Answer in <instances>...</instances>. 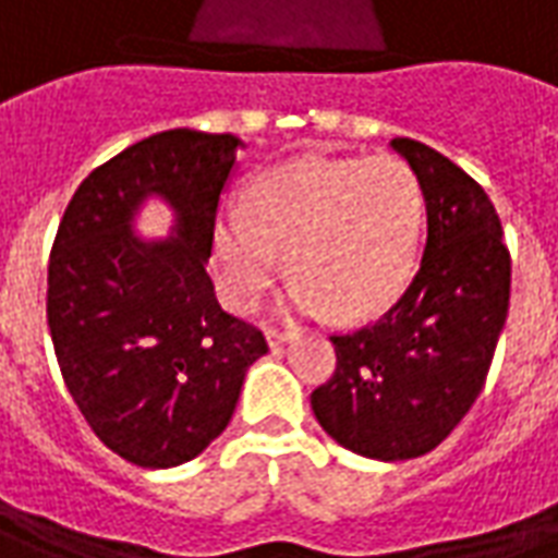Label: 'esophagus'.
<instances>
[{"label": "esophagus", "instance_id": "esophagus-1", "mask_svg": "<svg viewBox=\"0 0 558 558\" xmlns=\"http://www.w3.org/2000/svg\"><path fill=\"white\" fill-rule=\"evenodd\" d=\"M268 344L271 347H280V344H287L292 338V332H287V329H268Z\"/></svg>", "mask_w": 558, "mask_h": 558}]
</instances>
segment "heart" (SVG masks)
I'll return each mask as SVG.
<instances>
[{
  "label": "heart",
  "mask_w": 558,
  "mask_h": 558,
  "mask_svg": "<svg viewBox=\"0 0 558 558\" xmlns=\"http://www.w3.org/2000/svg\"><path fill=\"white\" fill-rule=\"evenodd\" d=\"M426 196L416 171L396 157L292 159L259 171L244 214L217 223L226 299L253 311L287 253L290 305L302 314L372 317L414 275Z\"/></svg>",
  "instance_id": "b5f03b06"
}]
</instances>
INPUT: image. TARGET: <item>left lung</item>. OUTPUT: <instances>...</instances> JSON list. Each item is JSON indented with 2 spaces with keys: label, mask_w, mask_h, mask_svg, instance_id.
I'll use <instances>...</instances> for the list:
<instances>
[{
  "label": "left lung",
  "mask_w": 558,
  "mask_h": 558,
  "mask_svg": "<svg viewBox=\"0 0 558 558\" xmlns=\"http://www.w3.org/2000/svg\"><path fill=\"white\" fill-rule=\"evenodd\" d=\"M426 196V251L384 317L332 335L335 372L311 392L317 423L353 453L399 462L435 450L469 414L510 302V253L483 186L414 138H392Z\"/></svg>",
  "instance_id": "left-lung-1"
}]
</instances>
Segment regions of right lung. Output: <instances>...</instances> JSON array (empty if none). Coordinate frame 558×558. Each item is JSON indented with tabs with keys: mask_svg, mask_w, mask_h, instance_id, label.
<instances>
[{
	"mask_svg": "<svg viewBox=\"0 0 558 558\" xmlns=\"http://www.w3.org/2000/svg\"><path fill=\"white\" fill-rule=\"evenodd\" d=\"M241 138L157 132L93 169L48 263V326L62 380L96 438L142 469L190 462L229 426L266 335L220 307L205 263ZM166 197L175 235L131 220Z\"/></svg>",
	"mask_w": 558,
	"mask_h": 558,
	"instance_id": "right-lung-1",
	"label": "right lung"
}]
</instances>
